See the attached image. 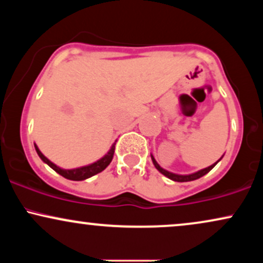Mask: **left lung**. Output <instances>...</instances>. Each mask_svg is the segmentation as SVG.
Returning a JSON list of instances; mask_svg holds the SVG:
<instances>
[{
    "label": "left lung",
    "mask_w": 263,
    "mask_h": 263,
    "mask_svg": "<svg viewBox=\"0 0 263 263\" xmlns=\"http://www.w3.org/2000/svg\"><path fill=\"white\" fill-rule=\"evenodd\" d=\"M152 157V162H153V164H155V167L157 168V170H158L159 172H161V173L163 174V176H165L167 178H170V179H172V180H174V182H190V180H195V179H199V178L200 177H203V176H205V174L206 173H209V172L213 170L214 167H215L216 164H218V162L220 161V159L222 158H220L218 162L216 163H214V164H211L210 167H206V168H204V170H201V171H198V172H195V173H192V174H186V176H180V174H176V173H172V172H168V171H165V170H163V168L161 167V165L158 164V163L156 162V159H155V157L153 156H151Z\"/></svg>",
    "instance_id": "left-lung-1"
}]
</instances>
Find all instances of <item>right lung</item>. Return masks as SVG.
Masks as SVG:
<instances>
[{"mask_svg": "<svg viewBox=\"0 0 263 263\" xmlns=\"http://www.w3.org/2000/svg\"><path fill=\"white\" fill-rule=\"evenodd\" d=\"M35 147V151H37L38 156L41 157V159L43 161L44 163H47L48 165H49L52 170H54L57 172V173H59L60 176H63L66 179H70V180H85L87 178L95 176V174L100 173L105 170V168L107 167L108 164H110L111 161H112L114 158V153H115V143L111 146V148L108 152L102 158L99 159V161L91 163V164L89 165H84V167H80V168H75V170H63V168H59L58 165L54 164L53 162H50L49 159L45 157L43 153L39 151V148L37 146L34 144Z\"/></svg>", "mask_w": 263, "mask_h": 263, "instance_id": "1", "label": "right lung"}]
</instances>
